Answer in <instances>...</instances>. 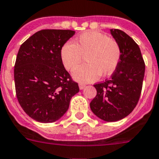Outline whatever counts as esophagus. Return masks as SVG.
Segmentation results:
<instances>
[{"label": "esophagus", "instance_id": "obj_1", "mask_svg": "<svg viewBox=\"0 0 159 159\" xmlns=\"http://www.w3.org/2000/svg\"><path fill=\"white\" fill-rule=\"evenodd\" d=\"M79 88H80V90H82V89H84L85 88V84H79Z\"/></svg>", "mask_w": 159, "mask_h": 159}]
</instances>
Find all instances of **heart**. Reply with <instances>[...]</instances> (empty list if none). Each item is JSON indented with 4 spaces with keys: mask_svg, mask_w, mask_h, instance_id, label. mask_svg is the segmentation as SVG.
<instances>
[{
    "mask_svg": "<svg viewBox=\"0 0 159 159\" xmlns=\"http://www.w3.org/2000/svg\"><path fill=\"white\" fill-rule=\"evenodd\" d=\"M120 54L116 40L96 31L84 32L74 43H66L60 51L61 62L68 70L74 69L85 56L86 63L72 72V77L80 83L93 82L100 75L112 74L119 64Z\"/></svg>",
    "mask_w": 159,
    "mask_h": 159,
    "instance_id": "1",
    "label": "heart"
}]
</instances>
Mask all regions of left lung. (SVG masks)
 Wrapping results in <instances>:
<instances>
[{
    "label": "left lung",
    "mask_w": 159,
    "mask_h": 159,
    "mask_svg": "<svg viewBox=\"0 0 159 159\" xmlns=\"http://www.w3.org/2000/svg\"><path fill=\"white\" fill-rule=\"evenodd\" d=\"M111 34L120 48V60L111 78L94 84L97 96L90 108L99 119L116 122L127 117L136 107L145 66L141 49L132 38L119 29H111Z\"/></svg>",
    "instance_id": "8db88e82"
}]
</instances>
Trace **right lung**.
<instances>
[{
  "label": "right lung",
  "instance_id": "right-lung-1",
  "mask_svg": "<svg viewBox=\"0 0 159 159\" xmlns=\"http://www.w3.org/2000/svg\"><path fill=\"white\" fill-rule=\"evenodd\" d=\"M75 32L41 30L18 50L14 66L17 98L25 113L35 121L48 124L61 119L72 97L80 91L60 57L61 47Z\"/></svg>",
  "mask_w": 159,
  "mask_h": 159
}]
</instances>
